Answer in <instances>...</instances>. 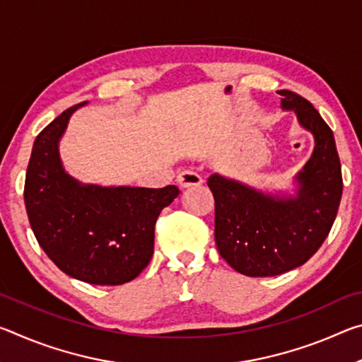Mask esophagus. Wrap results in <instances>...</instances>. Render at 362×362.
Instances as JSON below:
<instances>
[{"instance_id":"1","label":"esophagus","mask_w":362,"mask_h":362,"mask_svg":"<svg viewBox=\"0 0 362 362\" xmlns=\"http://www.w3.org/2000/svg\"><path fill=\"white\" fill-rule=\"evenodd\" d=\"M177 182L182 188H192V187H199L203 183V179H201L199 174L193 173V170H183L182 174L177 177Z\"/></svg>"}]
</instances>
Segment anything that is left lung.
<instances>
[{
	"mask_svg": "<svg viewBox=\"0 0 362 362\" xmlns=\"http://www.w3.org/2000/svg\"><path fill=\"white\" fill-rule=\"evenodd\" d=\"M281 105L293 110L315 136V151L296 198H273L214 174L207 179L216 203V244L226 263L246 276H276L310 259L326 240L341 199V166L332 129L311 103L281 90Z\"/></svg>",
	"mask_w": 362,
	"mask_h": 362,
	"instance_id": "1",
	"label": "left lung"
}]
</instances>
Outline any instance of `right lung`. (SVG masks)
<instances>
[{"label": "right lung", "instance_id": "obj_1", "mask_svg": "<svg viewBox=\"0 0 362 362\" xmlns=\"http://www.w3.org/2000/svg\"><path fill=\"white\" fill-rule=\"evenodd\" d=\"M84 103L66 108L38 134L23 199L36 241L65 274L89 284L119 286L150 263L156 220L180 189L81 185L66 174L59 140L71 113Z\"/></svg>", "mask_w": 362, "mask_h": 362}]
</instances>
